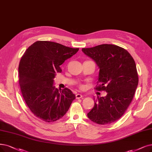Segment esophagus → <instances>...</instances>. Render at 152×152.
<instances>
[{"label": "esophagus", "instance_id": "obj_1", "mask_svg": "<svg viewBox=\"0 0 152 152\" xmlns=\"http://www.w3.org/2000/svg\"><path fill=\"white\" fill-rule=\"evenodd\" d=\"M75 97H76V99H81V98H82V95L81 94H76Z\"/></svg>", "mask_w": 152, "mask_h": 152}]
</instances>
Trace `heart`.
Listing matches in <instances>:
<instances>
[{"instance_id":"obj_1","label":"heart","mask_w":152,"mask_h":152,"mask_svg":"<svg viewBox=\"0 0 152 152\" xmlns=\"http://www.w3.org/2000/svg\"><path fill=\"white\" fill-rule=\"evenodd\" d=\"M83 87V86H80V87Z\"/></svg>"}]
</instances>
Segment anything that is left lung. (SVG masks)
Masks as SVG:
<instances>
[{
	"mask_svg": "<svg viewBox=\"0 0 152 152\" xmlns=\"http://www.w3.org/2000/svg\"><path fill=\"white\" fill-rule=\"evenodd\" d=\"M82 50L100 69L95 89L107 93L105 96L97 97L87 116L97 124H112L124 114L134 96L138 83L135 60L124 48L112 44L83 48Z\"/></svg>",
	"mask_w": 152,
	"mask_h": 152,
	"instance_id": "left-lung-1",
	"label": "left lung"
}]
</instances>
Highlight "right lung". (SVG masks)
<instances>
[{"mask_svg": "<svg viewBox=\"0 0 152 152\" xmlns=\"http://www.w3.org/2000/svg\"><path fill=\"white\" fill-rule=\"evenodd\" d=\"M79 48L50 41H37L22 57L19 65V85L23 98L35 117L46 122L61 118L68 111L75 95L67 88L53 86L61 65Z\"/></svg>", "mask_w": 152, "mask_h": 152, "instance_id": "1", "label": "right lung"}]
</instances>
